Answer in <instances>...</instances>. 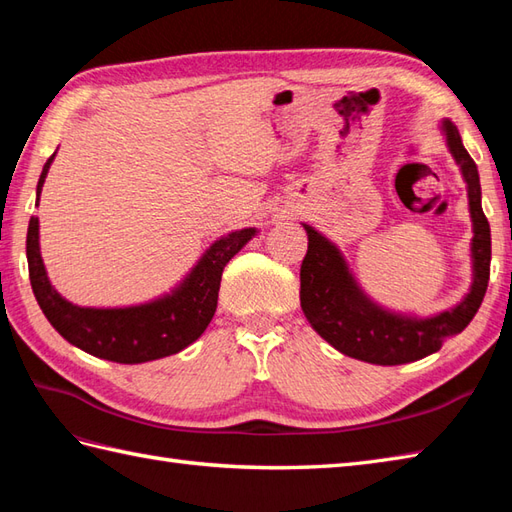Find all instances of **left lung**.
Segmentation results:
<instances>
[{
	"mask_svg": "<svg viewBox=\"0 0 512 512\" xmlns=\"http://www.w3.org/2000/svg\"><path fill=\"white\" fill-rule=\"evenodd\" d=\"M440 132L460 167L473 224L471 286L455 306L429 317L380 306L358 284L343 250L317 228L301 222L308 233V253L301 264V310L321 339L356 361L372 365L420 361L438 352L447 336L460 334L482 306L491 270V226L482 211L480 173L449 118L440 121Z\"/></svg>",
	"mask_w": 512,
	"mask_h": 512,
	"instance_id": "obj_1",
	"label": "left lung"
}]
</instances>
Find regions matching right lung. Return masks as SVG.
I'll return each instance as SVG.
<instances>
[{
	"label": "right lung",
	"mask_w": 512,
	"mask_h": 512,
	"mask_svg": "<svg viewBox=\"0 0 512 512\" xmlns=\"http://www.w3.org/2000/svg\"><path fill=\"white\" fill-rule=\"evenodd\" d=\"M57 151L48 158L37 182V202ZM259 228L231 231L204 250L202 257L165 295L134 306H76L52 286L39 246V217H30L26 255L32 292L50 325L65 341L96 358L123 365L158 361L182 352L204 334L217 308L222 270Z\"/></svg>",
	"instance_id": "add662e5"
}]
</instances>
